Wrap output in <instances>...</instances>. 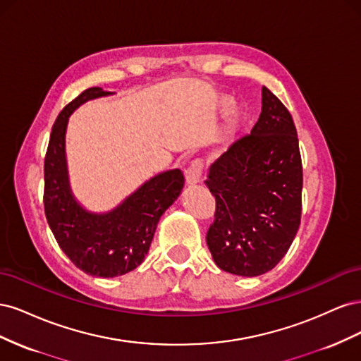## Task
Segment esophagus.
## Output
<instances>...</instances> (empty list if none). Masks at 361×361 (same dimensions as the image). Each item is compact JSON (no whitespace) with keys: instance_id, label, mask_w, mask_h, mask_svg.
<instances>
[{"instance_id":"34e87169","label":"esophagus","mask_w":361,"mask_h":361,"mask_svg":"<svg viewBox=\"0 0 361 361\" xmlns=\"http://www.w3.org/2000/svg\"><path fill=\"white\" fill-rule=\"evenodd\" d=\"M203 170V162L200 159H194L191 161L190 166L185 170V180H187V185H195L200 180V174Z\"/></svg>"}]
</instances>
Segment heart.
<instances>
[{
  "label": "heart",
  "mask_w": 361,
  "mask_h": 361,
  "mask_svg": "<svg viewBox=\"0 0 361 361\" xmlns=\"http://www.w3.org/2000/svg\"><path fill=\"white\" fill-rule=\"evenodd\" d=\"M228 123H231V126H236L239 123V113L236 111H232L231 113V117H228Z\"/></svg>",
  "instance_id": "obj_1"
}]
</instances>
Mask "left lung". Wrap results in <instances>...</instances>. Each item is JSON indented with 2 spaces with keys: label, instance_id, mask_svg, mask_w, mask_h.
<instances>
[{
  "label": "left lung",
  "instance_id": "1",
  "mask_svg": "<svg viewBox=\"0 0 361 361\" xmlns=\"http://www.w3.org/2000/svg\"><path fill=\"white\" fill-rule=\"evenodd\" d=\"M204 183L215 197L206 243L216 267L243 277L271 271L300 227L302 164L292 116L267 87L251 133L212 164Z\"/></svg>",
  "mask_w": 361,
  "mask_h": 361
}]
</instances>
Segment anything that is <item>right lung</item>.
I'll use <instances>...</instances> for the list:
<instances>
[{
    "mask_svg": "<svg viewBox=\"0 0 361 361\" xmlns=\"http://www.w3.org/2000/svg\"><path fill=\"white\" fill-rule=\"evenodd\" d=\"M108 94L92 87L63 108L52 126L43 166V206L60 248L85 274L105 279L123 276L145 260L161 215L179 197L185 182L180 170L164 171L106 214L85 211L75 200L64 155L68 118L84 102Z\"/></svg>",
    "mask_w": 361,
    "mask_h": 361,
    "instance_id": "1",
    "label": "right lung"
}]
</instances>
